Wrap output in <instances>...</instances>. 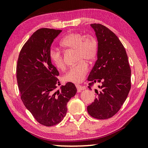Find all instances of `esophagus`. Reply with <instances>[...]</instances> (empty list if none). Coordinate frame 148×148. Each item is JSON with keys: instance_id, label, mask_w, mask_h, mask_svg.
Instances as JSON below:
<instances>
[{"instance_id": "34e87169", "label": "esophagus", "mask_w": 148, "mask_h": 148, "mask_svg": "<svg viewBox=\"0 0 148 148\" xmlns=\"http://www.w3.org/2000/svg\"><path fill=\"white\" fill-rule=\"evenodd\" d=\"M76 87L77 88V91L78 92H81V91H82V90L86 89V87L82 86H81V85H79V84H76Z\"/></svg>"}]
</instances>
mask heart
Masks as SVG:
<instances>
[{
  "label": "heart",
  "mask_w": 148,
  "mask_h": 148,
  "mask_svg": "<svg viewBox=\"0 0 148 148\" xmlns=\"http://www.w3.org/2000/svg\"><path fill=\"white\" fill-rule=\"evenodd\" d=\"M61 44L66 48L76 49L77 51L76 61L74 66L71 67L64 74L65 82L77 84L84 79L89 71L88 64L84 61L91 62L96 58L98 52V43L94 37L90 35L85 36L80 32H71L62 38ZM49 58L57 69L63 70L65 63L61 50L52 47L49 51Z\"/></svg>",
  "instance_id": "b5f03b06"
}]
</instances>
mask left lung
Here are the masks:
<instances>
[{
	"label": "left lung",
	"mask_w": 148,
	"mask_h": 148,
	"mask_svg": "<svg viewBox=\"0 0 148 148\" xmlns=\"http://www.w3.org/2000/svg\"><path fill=\"white\" fill-rule=\"evenodd\" d=\"M98 40L97 60L89 75L88 88L101 83L97 97L87 106L91 117L106 119L113 117L121 108L131 87V70L125 49L113 32L101 24L93 23Z\"/></svg>",
	"instance_id": "obj_1"
}]
</instances>
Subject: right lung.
<instances>
[{
	"label": "right lung",
	"instance_id": "1",
	"mask_svg": "<svg viewBox=\"0 0 148 148\" xmlns=\"http://www.w3.org/2000/svg\"><path fill=\"white\" fill-rule=\"evenodd\" d=\"M62 31L42 28L34 32L20 51L16 77L20 97L27 109L39 123L51 127L59 123L67 112L66 104L76 95L72 82L56 91L59 73L52 64L49 51Z\"/></svg>",
	"mask_w": 148,
	"mask_h": 148
}]
</instances>
